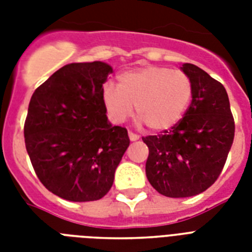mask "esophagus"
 Masks as SVG:
<instances>
[{"label":"esophagus","instance_id":"34e87169","mask_svg":"<svg viewBox=\"0 0 252 252\" xmlns=\"http://www.w3.org/2000/svg\"><path fill=\"white\" fill-rule=\"evenodd\" d=\"M129 138H130V141H137L138 138H140V136H138L137 133H133V132H130L129 130Z\"/></svg>","mask_w":252,"mask_h":252}]
</instances>
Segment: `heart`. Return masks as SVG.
<instances>
[{
  "instance_id": "obj_1",
  "label": "heart",
  "mask_w": 252,
  "mask_h": 252,
  "mask_svg": "<svg viewBox=\"0 0 252 252\" xmlns=\"http://www.w3.org/2000/svg\"><path fill=\"white\" fill-rule=\"evenodd\" d=\"M193 85L187 73L149 65L119 74L118 87L106 84L102 102L108 118L123 123L136 106L138 118L153 130H166L182 120L189 107Z\"/></svg>"
}]
</instances>
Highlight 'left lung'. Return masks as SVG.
Returning <instances> with one entry per match:
<instances>
[{
    "label": "left lung",
    "instance_id": "obj_1",
    "mask_svg": "<svg viewBox=\"0 0 252 252\" xmlns=\"http://www.w3.org/2000/svg\"><path fill=\"white\" fill-rule=\"evenodd\" d=\"M193 85L192 102L176 126L142 137L149 148L146 178L167 197H189L211 187L234 140V118L221 82L193 64H183Z\"/></svg>",
    "mask_w": 252,
    "mask_h": 252
}]
</instances>
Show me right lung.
Listing matches in <instances>:
<instances>
[{
    "mask_svg": "<svg viewBox=\"0 0 252 252\" xmlns=\"http://www.w3.org/2000/svg\"><path fill=\"white\" fill-rule=\"evenodd\" d=\"M110 65L72 63L55 72L31 96L26 149L48 191L69 201L102 199L129 146L124 126H111L102 102Z\"/></svg>",
    "mask_w": 252,
    "mask_h": 252,
    "instance_id": "1",
    "label": "right lung"
}]
</instances>
